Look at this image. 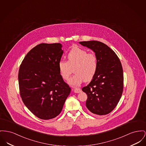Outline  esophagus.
I'll list each match as a JSON object with an SVG mask.
<instances>
[{
    "mask_svg": "<svg viewBox=\"0 0 146 146\" xmlns=\"http://www.w3.org/2000/svg\"><path fill=\"white\" fill-rule=\"evenodd\" d=\"M81 89L80 88H74V92L76 93H79L81 92Z\"/></svg>",
    "mask_w": 146,
    "mask_h": 146,
    "instance_id": "1",
    "label": "esophagus"
}]
</instances>
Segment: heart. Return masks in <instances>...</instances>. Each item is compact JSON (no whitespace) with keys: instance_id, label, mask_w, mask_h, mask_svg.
<instances>
[{"instance_id":"heart-1","label":"heart","mask_w":146,"mask_h":146,"mask_svg":"<svg viewBox=\"0 0 146 146\" xmlns=\"http://www.w3.org/2000/svg\"><path fill=\"white\" fill-rule=\"evenodd\" d=\"M68 61L61 60L58 63L60 76L67 80L74 68L75 74L69 80L70 86H80L84 80H91L96 73L98 68V60L94 53H88L85 50L74 47L67 54Z\"/></svg>"}]
</instances>
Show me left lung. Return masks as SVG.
Returning a JSON list of instances; mask_svg holds the SVG:
<instances>
[{"mask_svg": "<svg viewBox=\"0 0 146 146\" xmlns=\"http://www.w3.org/2000/svg\"><path fill=\"white\" fill-rule=\"evenodd\" d=\"M94 52L98 68L90 83L82 88L88 98L86 106L93 113L104 115L115 109L123 88V69L115 52L105 43L97 41L79 42Z\"/></svg>", "mask_w": 146, "mask_h": 146, "instance_id": "1", "label": "left lung"}]
</instances>
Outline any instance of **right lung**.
<instances>
[{
    "mask_svg": "<svg viewBox=\"0 0 146 146\" xmlns=\"http://www.w3.org/2000/svg\"><path fill=\"white\" fill-rule=\"evenodd\" d=\"M62 47L60 43L37 45L27 53L19 70L22 100L30 111L42 120L57 116L70 93L58 67L63 53Z\"/></svg>",
    "mask_w": 146,
    "mask_h": 146,
    "instance_id": "1",
    "label": "right lung"
}]
</instances>
